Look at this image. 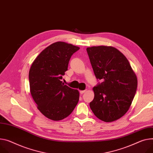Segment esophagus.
I'll return each mask as SVG.
<instances>
[{"label": "esophagus", "mask_w": 153, "mask_h": 153, "mask_svg": "<svg viewBox=\"0 0 153 153\" xmlns=\"http://www.w3.org/2000/svg\"><path fill=\"white\" fill-rule=\"evenodd\" d=\"M86 91V90H84V91H79V93L81 94H84Z\"/></svg>", "instance_id": "1"}]
</instances>
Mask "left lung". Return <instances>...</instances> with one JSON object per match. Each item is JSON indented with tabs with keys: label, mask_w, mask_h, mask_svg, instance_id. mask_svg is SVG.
Returning <instances> with one entry per match:
<instances>
[{
	"label": "left lung",
	"mask_w": 153,
	"mask_h": 153,
	"mask_svg": "<svg viewBox=\"0 0 153 153\" xmlns=\"http://www.w3.org/2000/svg\"><path fill=\"white\" fill-rule=\"evenodd\" d=\"M97 79L103 81L93 88L94 98L89 106L105 122L123 116L132 104L137 88V78L126 56L113 46L86 48Z\"/></svg>",
	"instance_id": "1"
}]
</instances>
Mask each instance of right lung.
<instances>
[{
    "label": "right lung",
    "mask_w": 153,
    "mask_h": 153,
    "mask_svg": "<svg viewBox=\"0 0 153 153\" xmlns=\"http://www.w3.org/2000/svg\"><path fill=\"white\" fill-rule=\"evenodd\" d=\"M79 47L55 42L43 50L33 61L29 73L30 91L39 110L47 118L62 120L71 114L79 100L77 89L61 81L70 59Z\"/></svg>",
    "instance_id": "right-lung-1"
}]
</instances>
